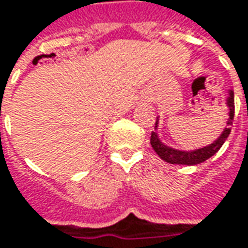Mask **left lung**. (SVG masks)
I'll return each mask as SVG.
<instances>
[{
	"label": "left lung",
	"instance_id": "1",
	"mask_svg": "<svg viewBox=\"0 0 248 248\" xmlns=\"http://www.w3.org/2000/svg\"><path fill=\"white\" fill-rule=\"evenodd\" d=\"M225 106L228 108V115L229 118L226 119L225 127L213 142H210L209 145H204L196 150H178L174 147H170L160 140L159 136V115L156 118V124H155V132L151 133V145L154 151L159 155V158L163 159L167 163L171 165H185V166H195L199 165L202 162L207 160L211 158L214 154H217L218 150L224 145V142L228 139L229 133H231V126L235 115V98H233V90H228V97L225 100Z\"/></svg>",
	"mask_w": 248,
	"mask_h": 248
}]
</instances>
